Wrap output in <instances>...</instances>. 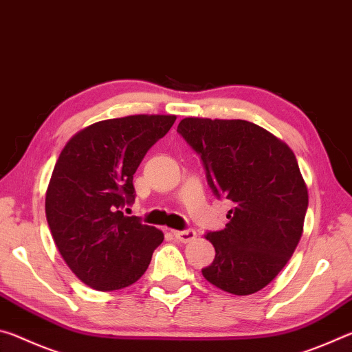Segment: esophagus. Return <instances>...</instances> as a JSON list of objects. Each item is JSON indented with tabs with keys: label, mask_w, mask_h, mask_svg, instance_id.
Segmentation results:
<instances>
[{
	"label": "esophagus",
	"mask_w": 352,
	"mask_h": 352,
	"mask_svg": "<svg viewBox=\"0 0 352 352\" xmlns=\"http://www.w3.org/2000/svg\"><path fill=\"white\" fill-rule=\"evenodd\" d=\"M172 234L175 236L177 241H180L183 243H188L190 241H194L197 234H195L194 230H183V231H172Z\"/></svg>",
	"instance_id": "34e87169"
}]
</instances>
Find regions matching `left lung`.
<instances>
[{
  "instance_id": "1",
  "label": "left lung",
  "mask_w": 352,
  "mask_h": 352,
  "mask_svg": "<svg viewBox=\"0 0 352 352\" xmlns=\"http://www.w3.org/2000/svg\"><path fill=\"white\" fill-rule=\"evenodd\" d=\"M200 155L217 199L233 210L206 239L216 258L201 273L233 295H252L276 278L294 254L307 211V186L292 148L242 119L184 118L177 127Z\"/></svg>"
}]
</instances>
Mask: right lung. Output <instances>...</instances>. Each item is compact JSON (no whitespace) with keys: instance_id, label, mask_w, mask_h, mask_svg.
Listing matches in <instances>:
<instances>
[{"instance_id":"add662e5","label":"right lung","mask_w":352,"mask_h":352,"mask_svg":"<svg viewBox=\"0 0 352 352\" xmlns=\"http://www.w3.org/2000/svg\"><path fill=\"white\" fill-rule=\"evenodd\" d=\"M174 115H133L91 124L71 138L52 170L45 210L63 261L100 292L144 275L162 231L122 212L135 200L133 174L169 132Z\"/></svg>"}]
</instances>
